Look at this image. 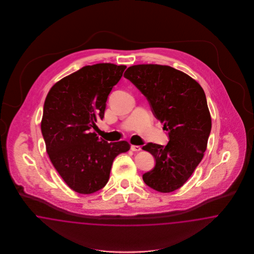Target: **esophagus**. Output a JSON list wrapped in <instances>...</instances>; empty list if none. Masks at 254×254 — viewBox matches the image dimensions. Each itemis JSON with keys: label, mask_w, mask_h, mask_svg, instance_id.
<instances>
[{"label": "esophagus", "mask_w": 254, "mask_h": 254, "mask_svg": "<svg viewBox=\"0 0 254 254\" xmlns=\"http://www.w3.org/2000/svg\"><path fill=\"white\" fill-rule=\"evenodd\" d=\"M130 149L133 152H138L141 150V148L138 145H131Z\"/></svg>", "instance_id": "esophagus-1"}]
</instances>
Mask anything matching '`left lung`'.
<instances>
[{"instance_id": "left-lung-1", "label": "left lung", "mask_w": 254, "mask_h": 254, "mask_svg": "<svg viewBox=\"0 0 254 254\" xmlns=\"http://www.w3.org/2000/svg\"><path fill=\"white\" fill-rule=\"evenodd\" d=\"M124 76L145 96L169 138L166 146L149 142L142 147L155 160L142 179L155 191L173 192L192 175L207 149L211 118L205 92L192 78L169 66L134 65Z\"/></svg>"}]
</instances>
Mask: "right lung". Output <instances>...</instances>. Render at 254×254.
Segmentation results:
<instances>
[{"label": "right lung", "mask_w": 254, "mask_h": 254, "mask_svg": "<svg viewBox=\"0 0 254 254\" xmlns=\"http://www.w3.org/2000/svg\"><path fill=\"white\" fill-rule=\"evenodd\" d=\"M126 68L112 63L85 66L62 78L46 96L41 122L46 152L64 182L79 193L102 189L114 159L130 148L125 140L108 143L92 132Z\"/></svg>", "instance_id": "right-lung-1"}]
</instances>
